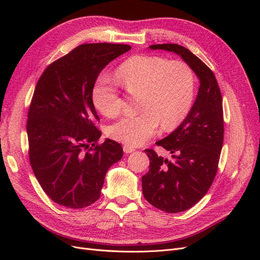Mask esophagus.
Here are the masks:
<instances>
[{
    "instance_id": "esophagus-1",
    "label": "esophagus",
    "mask_w": 260,
    "mask_h": 260,
    "mask_svg": "<svg viewBox=\"0 0 260 260\" xmlns=\"http://www.w3.org/2000/svg\"><path fill=\"white\" fill-rule=\"evenodd\" d=\"M135 151H136V148L133 147V146H131V145H123V152L124 153L129 154V153L135 152Z\"/></svg>"
}]
</instances>
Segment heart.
Returning <instances> with one entry per match:
<instances>
[{
	"label": "heart",
	"mask_w": 260,
	"mask_h": 260,
	"mask_svg": "<svg viewBox=\"0 0 260 260\" xmlns=\"http://www.w3.org/2000/svg\"><path fill=\"white\" fill-rule=\"evenodd\" d=\"M116 80L129 93L141 92L140 109L124 116L108 128V135L125 145L138 146L153 137L159 127L170 131L184 120L194 99L195 79L191 67L181 60H168L156 55H136L122 61ZM92 102L107 117L120 111L116 82L101 76L92 90Z\"/></svg>",
	"instance_id": "1"
}]
</instances>
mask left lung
Masks as SVG:
<instances>
[{"instance_id": "8db88e82", "label": "left lung", "mask_w": 260, "mask_h": 260, "mask_svg": "<svg viewBox=\"0 0 260 260\" xmlns=\"http://www.w3.org/2000/svg\"><path fill=\"white\" fill-rule=\"evenodd\" d=\"M149 49L178 54L200 79L198 96L185 119L156 142L174 154L172 159L152 148L144 151L149 158L148 172L142 177L144 198L154 207L175 214L194 206L214 182L223 144L222 98L211 69L184 46L166 43Z\"/></svg>"}]
</instances>
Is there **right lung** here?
<instances>
[{"label": "right lung", "mask_w": 260, "mask_h": 260, "mask_svg": "<svg viewBox=\"0 0 260 260\" xmlns=\"http://www.w3.org/2000/svg\"><path fill=\"white\" fill-rule=\"evenodd\" d=\"M131 49L85 43L50 64L39 78L28 111L29 160L49 198L79 209L101 196L105 175L123 151L102 136L92 90L102 70Z\"/></svg>", "instance_id": "right-lung-1"}]
</instances>
